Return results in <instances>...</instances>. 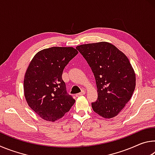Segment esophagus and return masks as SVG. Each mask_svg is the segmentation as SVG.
Returning <instances> with one entry per match:
<instances>
[{
    "instance_id": "34e87169",
    "label": "esophagus",
    "mask_w": 155,
    "mask_h": 155,
    "mask_svg": "<svg viewBox=\"0 0 155 155\" xmlns=\"http://www.w3.org/2000/svg\"><path fill=\"white\" fill-rule=\"evenodd\" d=\"M85 91H81V93H78V94H77V95H76V96H77V97H78V96H83V95H85Z\"/></svg>"
}]
</instances>
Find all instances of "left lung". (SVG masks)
<instances>
[{"label": "left lung", "mask_w": 155, "mask_h": 155, "mask_svg": "<svg viewBox=\"0 0 155 155\" xmlns=\"http://www.w3.org/2000/svg\"><path fill=\"white\" fill-rule=\"evenodd\" d=\"M85 57L95 77L98 99L94 112L110 119L120 114L134 92L136 77L128 57L107 41L76 47Z\"/></svg>", "instance_id": "obj_1"}]
</instances>
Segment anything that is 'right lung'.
Instances as JSON below:
<instances>
[{
	"label": "right lung",
	"mask_w": 155,
	"mask_h": 155,
	"mask_svg": "<svg viewBox=\"0 0 155 155\" xmlns=\"http://www.w3.org/2000/svg\"><path fill=\"white\" fill-rule=\"evenodd\" d=\"M73 47H51L39 51L31 60L24 78V93L31 109L49 122L61 119L75 103L68 95L62 73L78 54Z\"/></svg>",
	"instance_id": "right-lung-1"
}]
</instances>
